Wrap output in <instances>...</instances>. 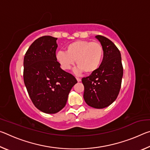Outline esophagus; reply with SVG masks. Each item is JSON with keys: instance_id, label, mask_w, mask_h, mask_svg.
<instances>
[{"instance_id": "1", "label": "esophagus", "mask_w": 150, "mask_h": 150, "mask_svg": "<svg viewBox=\"0 0 150 150\" xmlns=\"http://www.w3.org/2000/svg\"><path fill=\"white\" fill-rule=\"evenodd\" d=\"M76 79H77V81H78V82H80V81H81V79L80 78H76Z\"/></svg>"}]
</instances>
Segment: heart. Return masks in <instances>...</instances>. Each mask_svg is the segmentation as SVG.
Masks as SVG:
<instances>
[{"label": "heart", "mask_w": 150, "mask_h": 150, "mask_svg": "<svg viewBox=\"0 0 150 150\" xmlns=\"http://www.w3.org/2000/svg\"><path fill=\"white\" fill-rule=\"evenodd\" d=\"M103 57V47L98 42L77 40L67 46L66 52H58L56 59L64 70H69L76 64L78 71L90 74L99 67Z\"/></svg>", "instance_id": "obj_1"}]
</instances>
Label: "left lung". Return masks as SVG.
<instances>
[{
	"mask_svg": "<svg viewBox=\"0 0 150 150\" xmlns=\"http://www.w3.org/2000/svg\"><path fill=\"white\" fill-rule=\"evenodd\" d=\"M103 47V59L99 67L82 79L83 98L88 106L104 108L110 105L119 94L123 76L121 54L114 43L103 35H96Z\"/></svg>",
	"mask_w": 150,
	"mask_h": 150,
	"instance_id": "8db88e82",
	"label": "left lung"
}]
</instances>
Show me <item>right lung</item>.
<instances>
[{"label": "right lung", "instance_id": "right-lung-1", "mask_svg": "<svg viewBox=\"0 0 150 150\" xmlns=\"http://www.w3.org/2000/svg\"><path fill=\"white\" fill-rule=\"evenodd\" d=\"M57 38L40 37L32 43L24 58V81L33 104L38 110L55 114L64 108L74 76L61 69L56 59Z\"/></svg>", "mask_w": 150, "mask_h": 150}]
</instances>
